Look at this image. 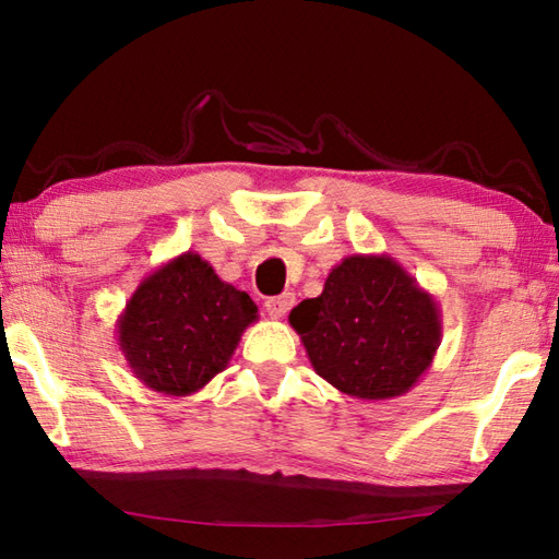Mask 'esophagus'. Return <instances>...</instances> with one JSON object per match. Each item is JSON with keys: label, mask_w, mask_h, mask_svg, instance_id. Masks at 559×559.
Returning a JSON list of instances; mask_svg holds the SVG:
<instances>
[{"label": "esophagus", "mask_w": 559, "mask_h": 559, "mask_svg": "<svg viewBox=\"0 0 559 559\" xmlns=\"http://www.w3.org/2000/svg\"><path fill=\"white\" fill-rule=\"evenodd\" d=\"M264 305H266V312L273 319H281V317H286L290 307L295 305V295L293 293H283V295H276V298H269Z\"/></svg>", "instance_id": "obj_1"}]
</instances>
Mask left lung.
<instances>
[{
    "label": "left lung",
    "instance_id": "8db88e82",
    "mask_svg": "<svg viewBox=\"0 0 559 559\" xmlns=\"http://www.w3.org/2000/svg\"><path fill=\"white\" fill-rule=\"evenodd\" d=\"M314 372L362 401L403 396L430 370L442 314L389 254H353L331 269L319 298L293 307Z\"/></svg>",
    "mask_w": 559,
    "mask_h": 559
}]
</instances>
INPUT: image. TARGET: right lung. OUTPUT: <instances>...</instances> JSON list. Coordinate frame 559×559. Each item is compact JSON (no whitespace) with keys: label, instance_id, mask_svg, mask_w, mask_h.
<instances>
[{"label":"right lung","instance_id":"1","mask_svg":"<svg viewBox=\"0 0 559 559\" xmlns=\"http://www.w3.org/2000/svg\"><path fill=\"white\" fill-rule=\"evenodd\" d=\"M257 305L185 252L139 283L117 319V343L134 377L165 396H189L228 367Z\"/></svg>","mask_w":559,"mask_h":559}]
</instances>
